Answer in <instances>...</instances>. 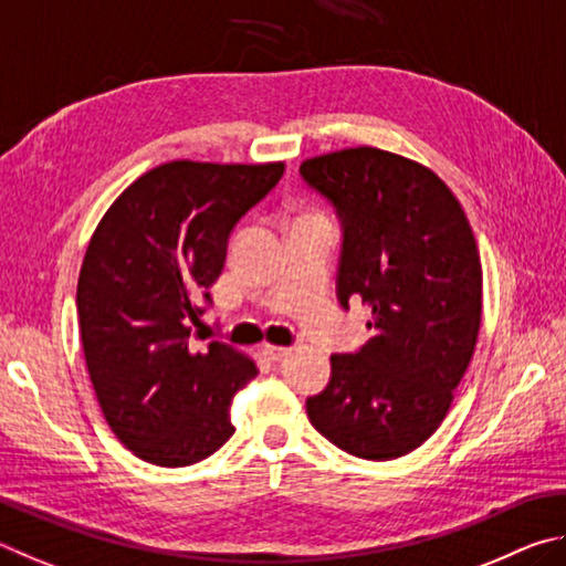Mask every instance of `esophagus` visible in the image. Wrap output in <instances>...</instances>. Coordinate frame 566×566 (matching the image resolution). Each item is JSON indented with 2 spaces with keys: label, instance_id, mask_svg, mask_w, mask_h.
Listing matches in <instances>:
<instances>
[{
  "label": "esophagus",
  "instance_id": "esophagus-1",
  "mask_svg": "<svg viewBox=\"0 0 566 566\" xmlns=\"http://www.w3.org/2000/svg\"><path fill=\"white\" fill-rule=\"evenodd\" d=\"M261 353L265 355L268 360H283L285 355L291 353V348H283V345H271V343H265V345H261Z\"/></svg>",
  "mask_w": 566,
  "mask_h": 566
}]
</instances>
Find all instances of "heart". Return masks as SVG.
Listing matches in <instances>:
<instances>
[{
  "instance_id": "1",
  "label": "heart",
  "mask_w": 566,
  "mask_h": 566,
  "mask_svg": "<svg viewBox=\"0 0 566 566\" xmlns=\"http://www.w3.org/2000/svg\"><path fill=\"white\" fill-rule=\"evenodd\" d=\"M311 216H318V213H311ZM311 216H303V218H311Z\"/></svg>"
}]
</instances>
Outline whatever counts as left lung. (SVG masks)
Wrapping results in <instances>:
<instances>
[{"instance_id":"obj_1","label":"left lung","mask_w":566,"mask_h":566,"mask_svg":"<svg viewBox=\"0 0 566 566\" xmlns=\"http://www.w3.org/2000/svg\"><path fill=\"white\" fill-rule=\"evenodd\" d=\"M301 176L340 218V305L373 308L368 343L331 355L328 388L305 410L355 458H402L440 428L478 345V241L448 184L405 156L343 148L303 161Z\"/></svg>"}]
</instances>
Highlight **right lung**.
Here are the masks:
<instances>
[{
    "instance_id": "obj_1",
    "label": "right lung",
    "mask_w": 566,
    "mask_h": 566,
    "mask_svg": "<svg viewBox=\"0 0 566 566\" xmlns=\"http://www.w3.org/2000/svg\"><path fill=\"white\" fill-rule=\"evenodd\" d=\"M285 166L168 161L108 206L76 285L78 331L108 428L136 458L186 468L233 434L231 400L258 375L226 343L193 353L228 235Z\"/></svg>"
}]
</instances>
